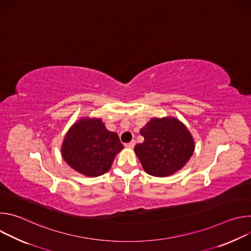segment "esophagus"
I'll list each match as a JSON object with an SVG mask.
<instances>
[{"instance_id": "esophagus-1", "label": "esophagus", "mask_w": 251, "mask_h": 251, "mask_svg": "<svg viewBox=\"0 0 251 251\" xmlns=\"http://www.w3.org/2000/svg\"><path fill=\"white\" fill-rule=\"evenodd\" d=\"M135 144H136V142H135L134 140H132L131 142H129V143H127V144H125V146H126L128 149H133L134 146H135Z\"/></svg>"}]
</instances>
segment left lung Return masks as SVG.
I'll return each instance as SVG.
<instances>
[{
    "label": "left lung",
    "instance_id": "1",
    "mask_svg": "<svg viewBox=\"0 0 251 251\" xmlns=\"http://www.w3.org/2000/svg\"><path fill=\"white\" fill-rule=\"evenodd\" d=\"M144 142L134 147L144 171L158 177L174 175L191 159L195 140L187 126L167 116L152 118L140 130Z\"/></svg>",
    "mask_w": 251,
    "mask_h": 251
}]
</instances>
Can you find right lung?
I'll return each mask as SVG.
<instances>
[{"instance_id":"obj_1","label":"right lung","mask_w":251,"mask_h":251,"mask_svg":"<svg viewBox=\"0 0 251 251\" xmlns=\"http://www.w3.org/2000/svg\"><path fill=\"white\" fill-rule=\"evenodd\" d=\"M123 148L117 133L107 130L100 118L82 117L65 134L61 156L71 169L93 177L108 172Z\"/></svg>"}]
</instances>
